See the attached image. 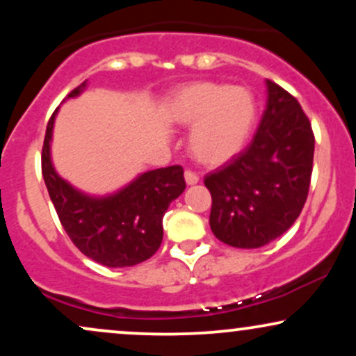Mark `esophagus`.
<instances>
[{
  "instance_id": "obj_1",
  "label": "esophagus",
  "mask_w": 356,
  "mask_h": 356,
  "mask_svg": "<svg viewBox=\"0 0 356 356\" xmlns=\"http://www.w3.org/2000/svg\"><path fill=\"white\" fill-rule=\"evenodd\" d=\"M184 177H186L187 186H194V184L199 182V175L195 174V172H192V170H186Z\"/></svg>"
}]
</instances>
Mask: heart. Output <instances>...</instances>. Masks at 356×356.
<instances>
[{
    "label": "heart",
    "mask_w": 356,
    "mask_h": 356,
    "mask_svg": "<svg viewBox=\"0 0 356 356\" xmlns=\"http://www.w3.org/2000/svg\"><path fill=\"white\" fill-rule=\"evenodd\" d=\"M169 118L175 125H194L189 150L195 161L219 165L246 145L256 124V100L243 87L194 81L175 93Z\"/></svg>",
    "instance_id": "obj_1"
}]
</instances>
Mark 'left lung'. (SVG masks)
Here are the masks:
<instances>
[{"label": "left lung", "mask_w": 356, "mask_h": 356, "mask_svg": "<svg viewBox=\"0 0 356 356\" xmlns=\"http://www.w3.org/2000/svg\"><path fill=\"white\" fill-rule=\"evenodd\" d=\"M268 102L243 152L204 177L214 236L234 248H261L301 214L312 184L314 134L300 102L266 80Z\"/></svg>", "instance_id": "1"}]
</instances>
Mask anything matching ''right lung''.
Returning <instances> with one entry per match:
<instances>
[{
  "label": "right lung",
  "mask_w": 356,
  "mask_h": 356,
  "mask_svg": "<svg viewBox=\"0 0 356 356\" xmlns=\"http://www.w3.org/2000/svg\"><path fill=\"white\" fill-rule=\"evenodd\" d=\"M81 87L68 97L79 95ZM56 110L44 134L42 174L68 238L85 256L108 268L134 266L152 257L164 236L167 207L186 189L184 169L170 165L149 170L117 194L88 197L65 182L51 165L50 138Z\"/></svg>",
  "instance_id": "right-lung-1"
}]
</instances>
